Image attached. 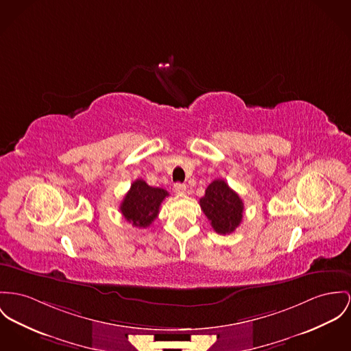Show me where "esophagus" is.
<instances>
[{"label": "esophagus", "mask_w": 351, "mask_h": 351, "mask_svg": "<svg viewBox=\"0 0 351 351\" xmlns=\"http://www.w3.org/2000/svg\"><path fill=\"white\" fill-rule=\"evenodd\" d=\"M173 189H175L176 193H184L186 189H187V186L183 184V183H176V184L173 186Z\"/></svg>", "instance_id": "esophagus-1"}]
</instances>
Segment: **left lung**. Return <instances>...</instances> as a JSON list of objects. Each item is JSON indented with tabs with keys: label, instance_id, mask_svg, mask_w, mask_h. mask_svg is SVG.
<instances>
[{
	"label": "left lung",
	"instance_id": "left-lung-1",
	"mask_svg": "<svg viewBox=\"0 0 351 351\" xmlns=\"http://www.w3.org/2000/svg\"><path fill=\"white\" fill-rule=\"evenodd\" d=\"M199 204L213 228L220 235L234 232L242 223V199L221 179H216L207 187Z\"/></svg>",
	"mask_w": 351,
	"mask_h": 351
}]
</instances>
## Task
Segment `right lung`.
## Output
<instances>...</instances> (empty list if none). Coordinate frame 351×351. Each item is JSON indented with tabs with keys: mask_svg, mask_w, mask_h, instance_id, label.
Wrapping results in <instances>:
<instances>
[{
	"mask_svg": "<svg viewBox=\"0 0 351 351\" xmlns=\"http://www.w3.org/2000/svg\"><path fill=\"white\" fill-rule=\"evenodd\" d=\"M167 196L165 189L151 187L144 180L137 179L124 196L120 211L132 226L147 228L159 215L162 200Z\"/></svg>",
	"mask_w": 351,
	"mask_h": 351,
	"instance_id": "right-lung-1",
	"label": "right lung"
}]
</instances>
